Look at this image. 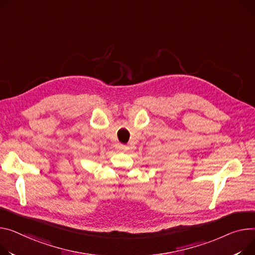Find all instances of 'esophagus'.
I'll use <instances>...</instances> for the list:
<instances>
[{"instance_id":"34e87169","label":"esophagus","mask_w":255,"mask_h":255,"mask_svg":"<svg viewBox=\"0 0 255 255\" xmlns=\"http://www.w3.org/2000/svg\"><path fill=\"white\" fill-rule=\"evenodd\" d=\"M116 148L120 151H126L129 148V146L122 144V143H118V144H116Z\"/></svg>"}]
</instances>
